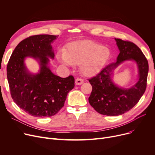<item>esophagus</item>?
<instances>
[{
  "instance_id": "1",
  "label": "esophagus",
  "mask_w": 155,
  "mask_h": 155,
  "mask_svg": "<svg viewBox=\"0 0 155 155\" xmlns=\"http://www.w3.org/2000/svg\"><path fill=\"white\" fill-rule=\"evenodd\" d=\"M83 83H84V80L82 79L79 78H77L75 79V84L77 85H82Z\"/></svg>"
}]
</instances>
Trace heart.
Listing matches in <instances>:
<instances>
[{
    "label": "heart",
    "instance_id": "heart-1",
    "mask_svg": "<svg viewBox=\"0 0 155 155\" xmlns=\"http://www.w3.org/2000/svg\"><path fill=\"white\" fill-rule=\"evenodd\" d=\"M110 52L106 47L90 40H83L70 43L65 51L59 53V60L73 67L80 65L82 75L92 77L99 73L108 61Z\"/></svg>",
    "mask_w": 155,
    "mask_h": 155
}]
</instances>
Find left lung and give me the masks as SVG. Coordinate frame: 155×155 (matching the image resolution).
I'll list each match as a JSON object with an SVG mask.
<instances>
[{
    "instance_id": "1",
    "label": "left lung",
    "mask_w": 155,
    "mask_h": 155,
    "mask_svg": "<svg viewBox=\"0 0 155 155\" xmlns=\"http://www.w3.org/2000/svg\"><path fill=\"white\" fill-rule=\"evenodd\" d=\"M119 54L115 63L105 67L98 75L89 79L92 91L88 98L91 106L101 114L115 116L131 109L144 94L148 73L147 59L134 43L115 38ZM126 61H134L138 69V80L130 88L120 87L112 80L114 70Z\"/></svg>"
}]
</instances>
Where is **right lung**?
Wrapping results in <instances>:
<instances>
[{
  "label": "right lung",
  "mask_w": 155,
  "mask_h": 155,
  "mask_svg": "<svg viewBox=\"0 0 155 155\" xmlns=\"http://www.w3.org/2000/svg\"><path fill=\"white\" fill-rule=\"evenodd\" d=\"M58 36L39 35L21 41L13 51L7 66V77L11 97L18 106L29 115L47 117L55 115L63 107L68 93L75 86L70 75L61 78L48 66L54 59L51 43ZM28 57L40 64L37 74L31 73L24 61Z\"/></svg>",
  "instance_id": "1"
}]
</instances>
